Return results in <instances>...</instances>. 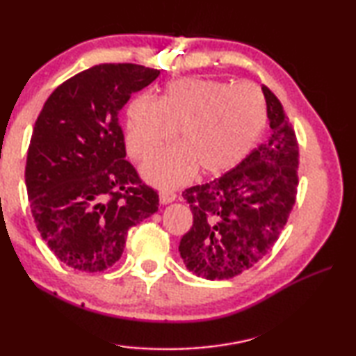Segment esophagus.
<instances>
[{"label": "esophagus", "mask_w": 356, "mask_h": 356, "mask_svg": "<svg viewBox=\"0 0 356 356\" xmlns=\"http://www.w3.org/2000/svg\"><path fill=\"white\" fill-rule=\"evenodd\" d=\"M176 193L172 191H160V202L161 204H170L172 201H176Z\"/></svg>", "instance_id": "34e87169"}]
</instances>
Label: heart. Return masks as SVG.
Listing matches in <instances>:
<instances>
[{
  "mask_svg": "<svg viewBox=\"0 0 356 356\" xmlns=\"http://www.w3.org/2000/svg\"><path fill=\"white\" fill-rule=\"evenodd\" d=\"M265 124V100L251 83L182 78L168 84L159 100L138 97L127 110V149L144 160L170 143L180 144L143 166L150 182L171 188L200 170L218 176L237 166L254 146Z\"/></svg>",
  "mask_w": 356,
  "mask_h": 356,
  "instance_id": "heart-1",
  "label": "heart"
}]
</instances>
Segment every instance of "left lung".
I'll return each mask as SVG.
<instances>
[{"mask_svg":"<svg viewBox=\"0 0 356 356\" xmlns=\"http://www.w3.org/2000/svg\"><path fill=\"white\" fill-rule=\"evenodd\" d=\"M262 92L268 141L221 177L182 193L193 225L179 251L202 278L229 280L251 268L276 243L297 200V136L278 97L267 86Z\"/></svg>","mask_w":356,"mask_h":356,"instance_id":"obj_1","label":"left lung"}]
</instances>
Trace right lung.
<instances>
[{
  "label": "right lung",
  "instance_id": "1",
  "mask_svg": "<svg viewBox=\"0 0 356 356\" xmlns=\"http://www.w3.org/2000/svg\"><path fill=\"white\" fill-rule=\"evenodd\" d=\"M160 70L99 64L51 92L34 124L25 182L29 207L59 261L95 273L122 256L127 231L159 210V193L124 159L119 113Z\"/></svg>",
  "mask_w": 356,
  "mask_h": 356
}]
</instances>
